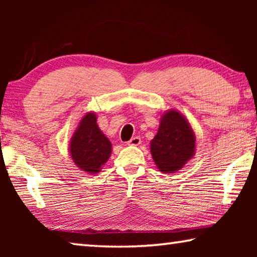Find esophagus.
Masks as SVG:
<instances>
[{
  "label": "esophagus",
  "mask_w": 257,
  "mask_h": 257,
  "mask_svg": "<svg viewBox=\"0 0 257 257\" xmlns=\"http://www.w3.org/2000/svg\"><path fill=\"white\" fill-rule=\"evenodd\" d=\"M142 143V141H141V138L139 137H133L132 139H130V141L127 143L128 145H130V146H138L139 144H141Z\"/></svg>",
  "instance_id": "34e87169"
}]
</instances>
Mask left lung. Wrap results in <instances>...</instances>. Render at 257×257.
<instances>
[{
    "label": "left lung",
    "instance_id": "obj_1",
    "mask_svg": "<svg viewBox=\"0 0 257 257\" xmlns=\"http://www.w3.org/2000/svg\"><path fill=\"white\" fill-rule=\"evenodd\" d=\"M196 136L184 115L177 110L162 114L158 134L151 141V154L159 170L175 173L193 159Z\"/></svg>",
    "mask_w": 257,
    "mask_h": 257
}]
</instances>
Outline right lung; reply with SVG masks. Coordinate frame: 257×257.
I'll use <instances>...</instances> for the list:
<instances>
[{
	"label": "right lung",
	"mask_w": 257,
	"mask_h": 257,
	"mask_svg": "<svg viewBox=\"0 0 257 257\" xmlns=\"http://www.w3.org/2000/svg\"><path fill=\"white\" fill-rule=\"evenodd\" d=\"M96 121V113H86L69 143L73 163L88 175L101 172L112 152L111 142L98 128Z\"/></svg>",
	"instance_id": "add662e5"
}]
</instances>
